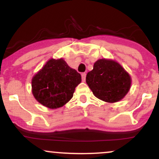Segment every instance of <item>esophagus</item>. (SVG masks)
Wrapping results in <instances>:
<instances>
[{
	"mask_svg": "<svg viewBox=\"0 0 159 159\" xmlns=\"http://www.w3.org/2000/svg\"><path fill=\"white\" fill-rule=\"evenodd\" d=\"M81 77H82V81H85L86 73H82L81 74Z\"/></svg>",
	"mask_w": 159,
	"mask_h": 159,
	"instance_id": "34e87169",
	"label": "esophagus"
}]
</instances>
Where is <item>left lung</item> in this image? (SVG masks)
Listing matches in <instances>:
<instances>
[{"mask_svg":"<svg viewBox=\"0 0 159 159\" xmlns=\"http://www.w3.org/2000/svg\"><path fill=\"white\" fill-rule=\"evenodd\" d=\"M86 82L96 98L114 103L125 97L131 88L132 78L114 60L99 59L86 77Z\"/></svg>","mask_w":159,"mask_h":159,"instance_id":"obj_1","label":"left lung"}]
</instances>
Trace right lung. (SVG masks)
Instances as JSON below:
<instances>
[{"mask_svg":"<svg viewBox=\"0 0 159 159\" xmlns=\"http://www.w3.org/2000/svg\"><path fill=\"white\" fill-rule=\"evenodd\" d=\"M81 81V75L69 67L63 58H52L32 78V93L38 102L57 109L72 98Z\"/></svg>","mask_w":159,"mask_h":159,"instance_id":"obj_1","label":"right lung"}]
</instances>
